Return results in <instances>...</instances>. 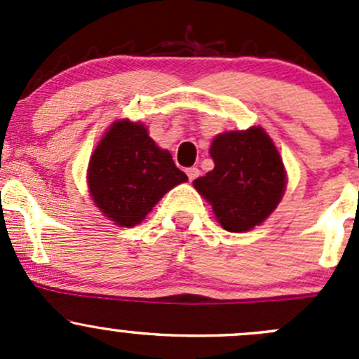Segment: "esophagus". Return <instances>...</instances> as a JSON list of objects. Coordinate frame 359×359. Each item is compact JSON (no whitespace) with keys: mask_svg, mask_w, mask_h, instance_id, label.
<instances>
[{"mask_svg":"<svg viewBox=\"0 0 359 359\" xmlns=\"http://www.w3.org/2000/svg\"><path fill=\"white\" fill-rule=\"evenodd\" d=\"M186 173H187V177H189L191 182H193V180L200 175V170H198L196 166H191V168H186Z\"/></svg>","mask_w":359,"mask_h":359,"instance_id":"34e87169","label":"esophagus"}]
</instances>
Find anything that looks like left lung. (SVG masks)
I'll list each match as a JSON object with an SVG mask.
<instances>
[{"label": "left lung", "mask_w": 359, "mask_h": 359, "mask_svg": "<svg viewBox=\"0 0 359 359\" xmlns=\"http://www.w3.org/2000/svg\"><path fill=\"white\" fill-rule=\"evenodd\" d=\"M213 166L193 182L212 205L220 226L245 233L276 210L287 187V172L276 146L260 126L224 132L210 146Z\"/></svg>", "instance_id": "8db88e82"}]
</instances>
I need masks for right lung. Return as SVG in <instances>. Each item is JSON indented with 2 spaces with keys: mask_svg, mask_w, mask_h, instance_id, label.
<instances>
[{
  "mask_svg": "<svg viewBox=\"0 0 359 359\" xmlns=\"http://www.w3.org/2000/svg\"><path fill=\"white\" fill-rule=\"evenodd\" d=\"M88 189L116 226L133 227L187 175L156 146L142 123L119 119L104 133L88 163Z\"/></svg>",
  "mask_w": 359,
  "mask_h": 359,
  "instance_id": "right-lung-1",
  "label": "right lung"
}]
</instances>
